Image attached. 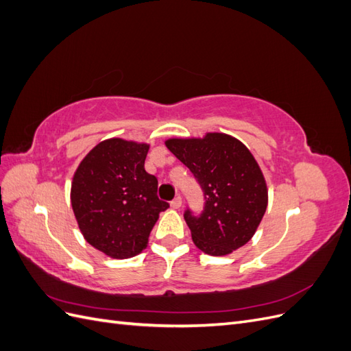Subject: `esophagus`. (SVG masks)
<instances>
[{
	"label": "esophagus",
	"mask_w": 351,
	"mask_h": 351,
	"mask_svg": "<svg viewBox=\"0 0 351 351\" xmlns=\"http://www.w3.org/2000/svg\"><path fill=\"white\" fill-rule=\"evenodd\" d=\"M182 204H183V202H182V197H180V196H176V197L171 200V208L178 209L180 206H182Z\"/></svg>",
	"instance_id": "esophagus-1"
}]
</instances>
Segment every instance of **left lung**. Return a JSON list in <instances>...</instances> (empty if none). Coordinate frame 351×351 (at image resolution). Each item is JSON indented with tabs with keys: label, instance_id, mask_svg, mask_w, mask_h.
<instances>
[{
	"label": "left lung",
	"instance_id": "1",
	"mask_svg": "<svg viewBox=\"0 0 351 351\" xmlns=\"http://www.w3.org/2000/svg\"><path fill=\"white\" fill-rule=\"evenodd\" d=\"M165 145L204 190V210L199 215L189 208L184 212L196 246L210 256H224L244 246L268 205L267 183L250 151L224 133L169 139Z\"/></svg>",
	"mask_w": 351,
	"mask_h": 351
}]
</instances>
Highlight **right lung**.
I'll return each instance as SVG.
<instances>
[{
	"instance_id": "obj_1",
	"label": "right lung",
	"mask_w": 351,
	"mask_h": 351,
	"mask_svg": "<svg viewBox=\"0 0 351 351\" xmlns=\"http://www.w3.org/2000/svg\"><path fill=\"white\" fill-rule=\"evenodd\" d=\"M149 145L108 139L83 158L71 183V206L83 237L114 259L139 254L159 212L158 180L145 171Z\"/></svg>"
}]
</instances>
